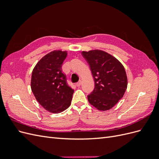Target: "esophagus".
<instances>
[{
	"label": "esophagus",
	"mask_w": 159,
	"mask_h": 159,
	"mask_svg": "<svg viewBox=\"0 0 159 159\" xmlns=\"http://www.w3.org/2000/svg\"><path fill=\"white\" fill-rule=\"evenodd\" d=\"M81 83H82V81H81V80H80L78 83H76V86H78V87H80V86L81 85Z\"/></svg>",
	"instance_id": "obj_1"
}]
</instances>
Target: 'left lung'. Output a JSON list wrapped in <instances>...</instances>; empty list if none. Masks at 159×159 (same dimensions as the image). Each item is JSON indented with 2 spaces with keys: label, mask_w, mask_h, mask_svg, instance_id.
Masks as SVG:
<instances>
[{
  "label": "left lung",
  "mask_w": 159,
  "mask_h": 159,
  "mask_svg": "<svg viewBox=\"0 0 159 159\" xmlns=\"http://www.w3.org/2000/svg\"><path fill=\"white\" fill-rule=\"evenodd\" d=\"M95 81V88L88 95L89 103L99 111L113 107L124 95L127 76L124 66L116 57L101 50L83 51Z\"/></svg>",
  "instance_id": "left-lung-1"
}]
</instances>
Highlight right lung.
Returning a JSON list of instances; mask_svg holds the SVG:
<instances>
[{
  "label": "right lung",
  "instance_id": "obj_1",
  "mask_svg": "<svg viewBox=\"0 0 159 159\" xmlns=\"http://www.w3.org/2000/svg\"><path fill=\"white\" fill-rule=\"evenodd\" d=\"M67 55V51H52L42 57L32 70V93L37 102L50 113H61L71 105L74 90L67 84L61 70Z\"/></svg>",
  "mask_w": 159,
  "mask_h": 159
}]
</instances>
